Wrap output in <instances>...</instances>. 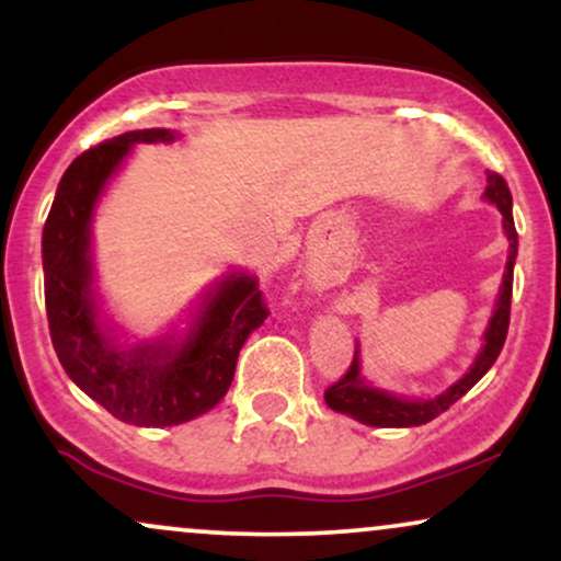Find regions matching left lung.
Here are the masks:
<instances>
[{
	"instance_id": "1",
	"label": "left lung",
	"mask_w": 561,
	"mask_h": 561,
	"mask_svg": "<svg viewBox=\"0 0 561 561\" xmlns=\"http://www.w3.org/2000/svg\"><path fill=\"white\" fill-rule=\"evenodd\" d=\"M485 197L495 203V208L504 216V231L508 240V259H506V272H504V285H501L499 302H495V311L491 319V327L485 332V345H482L478 362L472 364V369L456 385L443 392V396L430 398V401H403V398L390 396L377 388L364 385L362 375H358V351L353 356L351 366L337 382H332L324 390V401L330 409L340 411V414H351L353 420L371 424V427H420V424L433 422L435 416H440L443 411H448L450 405L459 401L461 396H467L474 385L480 382L482 375L491 369L495 358H499L501 347H504L506 332H508V317H512V279H514V259H517V229H514L512 218V192H508L506 179L501 173L488 171V190Z\"/></svg>"
}]
</instances>
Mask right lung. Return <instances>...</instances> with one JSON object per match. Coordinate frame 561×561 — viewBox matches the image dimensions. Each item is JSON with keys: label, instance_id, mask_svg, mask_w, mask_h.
I'll list each match as a JSON object with an SVG mask.
<instances>
[{"label": "right lung", "instance_id": "add662e5", "mask_svg": "<svg viewBox=\"0 0 561 561\" xmlns=\"http://www.w3.org/2000/svg\"><path fill=\"white\" fill-rule=\"evenodd\" d=\"M171 139L169 128H141L81 152L62 173L42 234L44 302L62 369L115 420L139 427H169L214 409L234 379L244 340L268 317L255 282L229 276L176 353L150 345L121 353L96 324L87 255L96 195L131 145Z\"/></svg>", "mask_w": 561, "mask_h": 561}]
</instances>
